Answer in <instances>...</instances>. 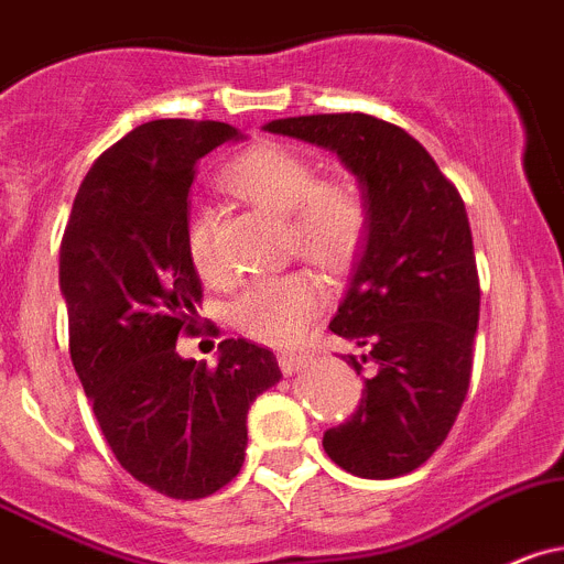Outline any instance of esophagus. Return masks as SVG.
<instances>
[{"instance_id":"1","label":"esophagus","mask_w":564,"mask_h":564,"mask_svg":"<svg viewBox=\"0 0 564 564\" xmlns=\"http://www.w3.org/2000/svg\"><path fill=\"white\" fill-rule=\"evenodd\" d=\"M276 362H279V368H282V373H288V377H291V373H299L302 371L304 366H307L310 362V354H293V351H279L276 354Z\"/></svg>"}]
</instances>
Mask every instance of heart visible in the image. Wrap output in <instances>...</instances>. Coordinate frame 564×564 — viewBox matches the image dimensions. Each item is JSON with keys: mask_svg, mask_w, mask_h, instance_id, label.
I'll return each mask as SVG.
<instances>
[{"mask_svg": "<svg viewBox=\"0 0 564 564\" xmlns=\"http://www.w3.org/2000/svg\"><path fill=\"white\" fill-rule=\"evenodd\" d=\"M235 196L291 216V249L318 268L340 273L368 246L373 210L366 191L348 176L321 180L307 154L282 143H260L224 171ZM185 254L193 271L221 285L227 279L216 240V216L198 207L185 221ZM324 304V285L307 268L251 282L229 307L235 329L262 346H296Z\"/></svg>", "mask_w": 564, "mask_h": 564, "instance_id": "1", "label": "heart"}]
</instances>
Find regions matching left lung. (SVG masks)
<instances>
[{"label":"left lung","instance_id":"8db88e82","mask_svg":"<svg viewBox=\"0 0 564 564\" xmlns=\"http://www.w3.org/2000/svg\"><path fill=\"white\" fill-rule=\"evenodd\" d=\"M276 135L332 149L362 182L371 238L329 329L362 348V399L324 432V452L362 479L421 468L452 432L468 395L479 324V271L454 182L401 127L366 112L279 118Z\"/></svg>","mask_w":564,"mask_h":564}]
</instances>
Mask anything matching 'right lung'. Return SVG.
I'll use <instances>...</instances> for the list:
<instances>
[{
	"mask_svg": "<svg viewBox=\"0 0 564 564\" xmlns=\"http://www.w3.org/2000/svg\"><path fill=\"white\" fill-rule=\"evenodd\" d=\"M240 132L158 118L99 154L61 240L68 351L107 446L127 474L169 498H207L243 468L246 415L282 371L243 337L216 368L182 359L202 282L185 254L196 160Z\"/></svg>",
	"mask_w": 564,
	"mask_h": 564,
	"instance_id": "right-lung-1",
	"label": "right lung"
}]
</instances>
